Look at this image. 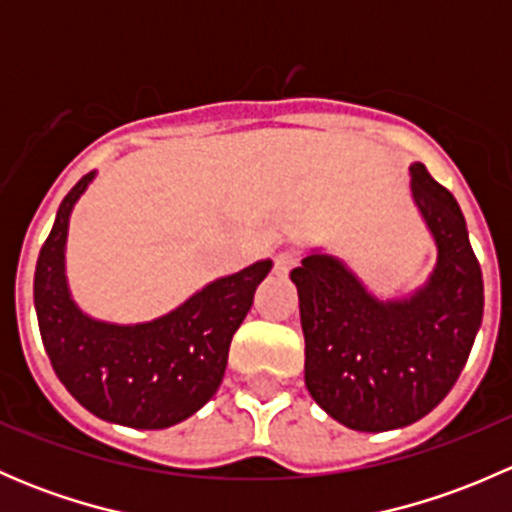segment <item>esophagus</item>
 I'll list each match as a JSON object with an SVG mask.
<instances>
[{
	"label": "esophagus",
	"instance_id": "obj_1",
	"mask_svg": "<svg viewBox=\"0 0 512 512\" xmlns=\"http://www.w3.org/2000/svg\"><path fill=\"white\" fill-rule=\"evenodd\" d=\"M297 265V255L292 250H282L275 255V272L277 275H287L292 267Z\"/></svg>",
	"mask_w": 512,
	"mask_h": 512
}]
</instances>
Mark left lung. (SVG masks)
Wrapping results in <instances>:
<instances>
[{"mask_svg": "<svg viewBox=\"0 0 512 512\" xmlns=\"http://www.w3.org/2000/svg\"><path fill=\"white\" fill-rule=\"evenodd\" d=\"M411 200L436 245L423 285L381 297L322 247L289 272L299 292L304 384L352 431L404 428L436 409L466 366L483 319V275L456 198L411 163Z\"/></svg>", "mask_w": 512, "mask_h": 512, "instance_id": "1", "label": "left lung"}]
</instances>
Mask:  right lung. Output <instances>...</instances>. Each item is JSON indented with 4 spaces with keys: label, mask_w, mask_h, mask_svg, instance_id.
<instances>
[{
    "label": "right lung",
    "mask_w": 512,
    "mask_h": 512,
    "mask_svg": "<svg viewBox=\"0 0 512 512\" xmlns=\"http://www.w3.org/2000/svg\"><path fill=\"white\" fill-rule=\"evenodd\" d=\"M96 170L61 200L34 272L41 342L61 384L86 411L128 428H168L203 409L225 376L232 334L252 307L272 260L218 277L151 322L118 324L76 304L66 240L76 203Z\"/></svg>",
    "instance_id": "obj_1"
}]
</instances>
